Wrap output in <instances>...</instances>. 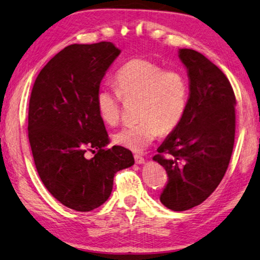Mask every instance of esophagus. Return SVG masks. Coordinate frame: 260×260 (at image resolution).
Instances as JSON below:
<instances>
[{"label":"esophagus","mask_w":260,"mask_h":260,"mask_svg":"<svg viewBox=\"0 0 260 260\" xmlns=\"http://www.w3.org/2000/svg\"><path fill=\"white\" fill-rule=\"evenodd\" d=\"M134 159H135V162L136 164H139V165H141V164H144V158L142 157V156H140V155H134Z\"/></svg>","instance_id":"1"}]
</instances>
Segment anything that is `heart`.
Wrapping results in <instances>:
<instances>
[{"instance_id": "obj_1", "label": "heart", "mask_w": 260, "mask_h": 260, "mask_svg": "<svg viewBox=\"0 0 260 260\" xmlns=\"http://www.w3.org/2000/svg\"><path fill=\"white\" fill-rule=\"evenodd\" d=\"M118 90L102 89L98 96L100 116L107 125L120 121L122 104L138 102V124L126 126L114 141L132 151H143L161 134L177 128L186 113L189 82L177 70H164L155 61L133 58L116 76Z\"/></svg>"}]
</instances>
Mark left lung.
Here are the masks:
<instances>
[{"instance_id": "left-lung-1", "label": "left lung", "mask_w": 260, "mask_h": 260, "mask_svg": "<svg viewBox=\"0 0 260 260\" xmlns=\"http://www.w3.org/2000/svg\"><path fill=\"white\" fill-rule=\"evenodd\" d=\"M187 69L186 113L152 159L169 181L160 202L172 211L200 205L219 186L230 164L235 139V95L227 77L205 56L179 49Z\"/></svg>"}]
</instances>
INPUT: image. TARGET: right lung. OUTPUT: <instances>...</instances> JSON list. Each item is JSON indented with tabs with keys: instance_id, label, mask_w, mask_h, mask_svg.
<instances>
[{
	"instance_id": "right-lung-1",
	"label": "right lung",
	"mask_w": 260,
	"mask_h": 260,
	"mask_svg": "<svg viewBox=\"0 0 260 260\" xmlns=\"http://www.w3.org/2000/svg\"><path fill=\"white\" fill-rule=\"evenodd\" d=\"M119 54L112 42L68 46L41 70L30 93L28 140L35 167L48 191L79 212L102 205L114 174L134 164L128 149H105L109 136L98 107L101 81ZM87 151L94 157L87 158Z\"/></svg>"
}]
</instances>
